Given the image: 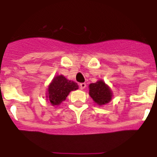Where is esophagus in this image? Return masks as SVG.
Returning a JSON list of instances; mask_svg holds the SVG:
<instances>
[{"label":"esophagus","mask_w":157,"mask_h":157,"mask_svg":"<svg viewBox=\"0 0 157 157\" xmlns=\"http://www.w3.org/2000/svg\"><path fill=\"white\" fill-rule=\"evenodd\" d=\"M86 87V83H81L80 84V89L81 90H84V89Z\"/></svg>","instance_id":"esophagus-1"}]
</instances>
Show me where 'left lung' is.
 Instances as JSON below:
<instances>
[{"instance_id":"1","label":"left lung","mask_w":157,"mask_h":157,"mask_svg":"<svg viewBox=\"0 0 157 157\" xmlns=\"http://www.w3.org/2000/svg\"><path fill=\"white\" fill-rule=\"evenodd\" d=\"M89 90L90 96L93 98L94 102L98 106L107 104L112 100V90L103 80H99L95 83L90 84Z\"/></svg>"}]
</instances>
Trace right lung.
Here are the masks:
<instances>
[{
  "instance_id": "right-lung-1",
  "label": "right lung",
  "mask_w": 157,
  "mask_h": 157,
  "mask_svg": "<svg viewBox=\"0 0 157 157\" xmlns=\"http://www.w3.org/2000/svg\"><path fill=\"white\" fill-rule=\"evenodd\" d=\"M78 87L76 82L69 81L63 75L55 76L48 86L46 100L50 101L52 106H58L66 99L71 91L76 90Z\"/></svg>"
}]
</instances>
